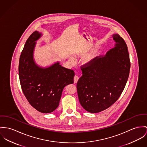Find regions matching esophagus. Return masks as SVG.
<instances>
[{
    "label": "esophagus",
    "instance_id": "esophagus-1",
    "mask_svg": "<svg viewBox=\"0 0 147 147\" xmlns=\"http://www.w3.org/2000/svg\"><path fill=\"white\" fill-rule=\"evenodd\" d=\"M78 79H79V77H78V76H74V83H77V82H78Z\"/></svg>",
    "mask_w": 147,
    "mask_h": 147
}]
</instances>
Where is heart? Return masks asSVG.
<instances>
[{"label": "heart", "instance_id": "1", "mask_svg": "<svg viewBox=\"0 0 147 147\" xmlns=\"http://www.w3.org/2000/svg\"><path fill=\"white\" fill-rule=\"evenodd\" d=\"M92 59H93V58L91 57H86V58L84 59V63H88L90 62V60H91ZM70 60L71 61H74V59L73 57H70Z\"/></svg>", "mask_w": 147, "mask_h": 147}]
</instances>
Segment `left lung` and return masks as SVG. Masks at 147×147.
I'll return each instance as SVG.
<instances>
[{
    "label": "left lung",
    "mask_w": 147,
    "mask_h": 147,
    "mask_svg": "<svg viewBox=\"0 0 147 147\" xmlns=\"http://www.w3.org/2000/svg\"><path fill=\"white\" fill-rule=\"evenodd\" d=\"M115 47L104 57H95L81 66L82 76L77 84L82 106L90 113L110 107L120 97L129 76L130 61L124 40L113 35Z\"/></svg>",
    "instance_id": "8db88e82"
}]
</instances>
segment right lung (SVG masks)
<instances>
[{
  "label": "right lung",
  "instance_id": "1",
  "mask_svg": "<svg viewBox=\"0 0 147 147\" xmlns=\"http://www.w3.org/2000/svg\"><path fill=\"white\" fill-rule=\"evenodd\" d=\"M42 36L36 31L23 47L19 61V78L23 93L30 104L42 113L53 112L59 106L64 88L74 83V71L59 64L38 67L34 60L36 42Z\"/></svg>",
  "mask_w": 147,
  "mask_h": 147
}]
</instances>
